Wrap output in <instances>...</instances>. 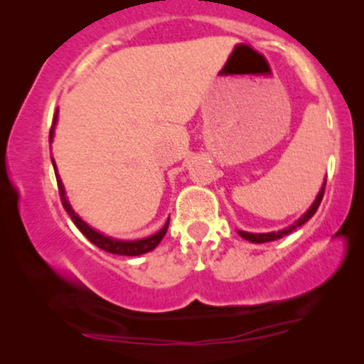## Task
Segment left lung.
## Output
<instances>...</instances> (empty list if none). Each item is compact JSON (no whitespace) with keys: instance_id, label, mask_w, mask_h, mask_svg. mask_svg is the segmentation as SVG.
<instances>
[{"instance_id":"1","label":"left lung","mask_w":364,"mask_h":364,"mask_svg":"<svg viewBox=\"0 0 364 364\" xmlns=\"http://www.w3.org/2000/svg\"><path fill=\"white\" fill-rule=\"evenodd\" d=\"M325 186H326V178H325V182H323L320 192H318L315 202H313L311 205H310V208H308V210L303 213V215L298 218L295 223H291V225H288L287 228H282V230H278V232H268V233H250V232L238 230V235H240L242 238H245V240H248V242H252V243L273 242V240H278V238H282V237H285V235H290V233L295 230V228L301 227L303 223H306L313 215H315V212L318 210V207H320V203H321L323 193H325Z\"/></svg>"}]
</instances>
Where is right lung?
<instances>
[{"label": "right lung", "mask_w": 364, "mask_h": 364, "mask_svg": "<svg viewBox=\"0 0 364 364\" xmlns=\"http://www.w3.org/2000/svg\"><path fill=\"white\" fill-rule=\"evenodd\" d=\"M56 122H58V111H56V114H54L51 131H49V142H53L54 127H56ZM51 161H53L54 173H56L59 197H61L63 207L66 208V212L69 213V217H71V220L74 222V225H76L79 230L84 233V237H86L89 242L94 243V245L99 247V248H102V250H106L109 253H114V255H126V257L144 255V253L154 250V248H156L159 243H161L164 235H166V232H167V228H168V220H171V218H167L166 225H164L157 233H154V235L146 237V238H139V240H119V238H112V237L104 235V233L97 232L96 228H92L91 225H87V223L84 222L82 218L79 217L76 212H74V208L71 207V203H69L68 197H66V191H64L63 181H61V177H59L56 164H54V159L53 157H51Z\"/></svg>", "instance_id": "obj_1"}]
</instances>
